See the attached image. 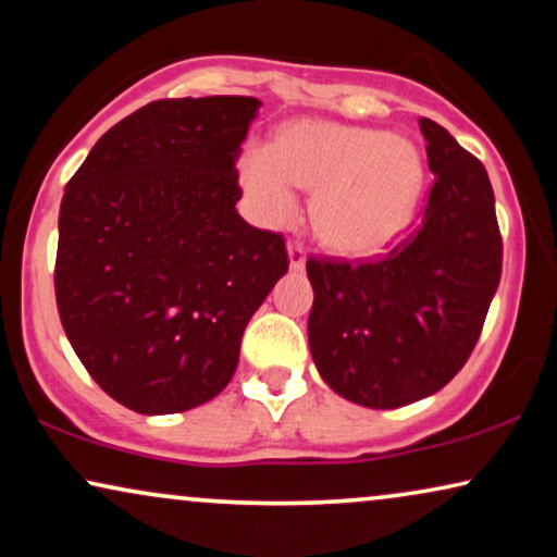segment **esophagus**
Instances as JSON below:
<instances>
[{
  "instance_id": "1",
  "label": "esophagus",
  "mask_w": 557,
  "mask_h": 557,
  "mask_svg": "<svg viewBox=\"0 0 557 557\" xmlns=\"http://www.w3.org/2000/svg\"><path fill=\"white\" fill-rule=\"evenodd\" d=\"M304 263H307V250L299 243H288V265H292V271H301Z\"/></svg>"
}]
</instances>
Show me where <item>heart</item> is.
Segmentation results:
<instances>
[{
  "instance_id": "heart-1",
  "label": "heart",
  "mask_w": 557,
  "mask_h": 557,
  "mask_svg": "<svg viewBox=\"0 0 557 557\" xmlns=\"http://www.w3.org/2000/svg\"><path fill=\"white\" fill-rule=\"evenodd\" d=\"M240 182L265 225H284L299 210L296 187L317 189L311 218L326 246L372 256L400 238L425 187L416 144L360 126L301 121L276 144H253L240 157Z\"/></svg>"
}]
</instances>
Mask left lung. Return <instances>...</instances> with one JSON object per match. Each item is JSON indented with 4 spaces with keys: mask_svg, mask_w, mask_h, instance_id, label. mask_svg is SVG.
I'll return each instance as SVG.
<instances>
[{
    "mask_svg": "<svg viewBox=\"0 0 557 557\" xmlns=\"http://www.w3.org/2000/svg\"><path fill=\"white\" fill-rule=\"evenodd\" d=\"M436 174L421 225L372 261L309 258V349L342 398L391 410L438 393L469 360L502 276L484 164L421 119Z\"/></svg>",
    "mask_w": 557,
    "mask_h": 557,
    "instance_id": "1",
    "label": "left lung"
}]
</instances>
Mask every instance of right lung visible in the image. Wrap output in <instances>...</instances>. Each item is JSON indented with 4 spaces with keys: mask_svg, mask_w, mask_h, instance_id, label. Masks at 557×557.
<instances>
[{
    "mask_svg": "<svg viewBox=\"0 0 557 557\" xmlns=\"http://www.w3.org/2000/svg\"><path fill=\"white\" fill-rule=\"evenodd\" d=\"M261 101L164 98L111 126L65 185L55 299L90 377L144 416L215 398L246 324L288 271L281 233L238 215Z\"/></svg>",
    "mask_w": 557,
    "mask_h": 557,
    "instance_id": "right-lung-1",
    "label": "right lung"
}]
</instances>
